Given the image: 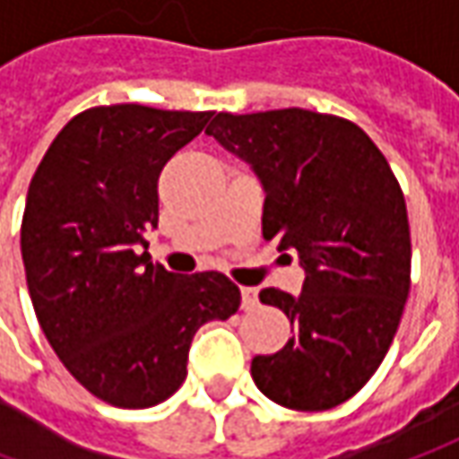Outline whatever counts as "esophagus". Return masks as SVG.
<instances>
[{"instance_id":"esophagus-1","label":"esophagus","mask_w":459,"mask_h":459,"mask_svg":"<svg viewBox=\"0 0 459 459\" xmlns=\"http://www.w3.org/2000/svg\"><path fill=\"white\" fill-rule=\"evenodd\" d=\"M259 305V292L254 287H241V307L254 309Z\"/></svg>"}]
</instances>
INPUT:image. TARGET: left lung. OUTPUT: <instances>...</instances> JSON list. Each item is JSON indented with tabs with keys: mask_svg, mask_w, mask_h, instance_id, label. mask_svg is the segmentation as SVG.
<instances>
[{
	"mask_svg": "<svg viewBox=\"0 0 459 459\" xmlns=\"http://www.w3.org/2000/svg\"><path fill=\"white\" fill-rule=\"evenodd\" d=\"M205 134L254 169L264 238L305 269L299 294L261 290L292 340L251 360L254 384L297 411L348 402L381 366L409 297V218L386 157L353 121L307 108L218 114Z\"/></svg>",
	"mask_w": 459,
	"mask_h": 459,
	"instance_id": "left-lung-1",
	"label": "left lung"
}]
</instances>
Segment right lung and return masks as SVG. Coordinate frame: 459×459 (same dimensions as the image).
I'll return each mask as SVG.
<instances>
[{
    "label": "right lung",
    "instance_id": "right-lung-1",
    "mask_svg": "<svg viewBox=\"0 0 459 459\" xmlns=\"http://www.w3.org/2000/svg\"><path fill=\"white\" fill-rule=\"evenodd\" d=\"M211 117L139 103L88 108L60 129L30 182L22 261L35 315L73 378L114 406L172 396L193 335L241 305L221 272L182 277L139 254L160 221L162 167Z\"/></svg>",
    "mask_w": 459,
    "mask_h": 459
}]
</instances>
